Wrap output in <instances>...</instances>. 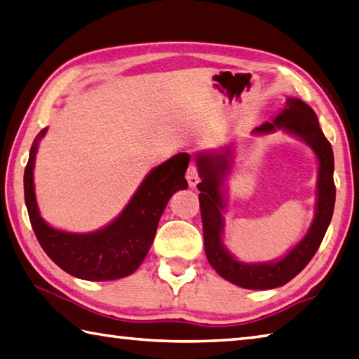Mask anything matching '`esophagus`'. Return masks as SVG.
<instances>
[{
	"instance_id": "34e87169",
	"label": "esophagus",
	"mask_w": 359,
	"mask_h": 359,
	"mask_svg": "<svg viewBox=\"0 0 359 359\" xmlns=\"http://www.w3.org/2000/svg\"><path fill=\"white\" fill-rule=\"evenodd\" d=\"M186 178H187V182H189V186L191 187H195L200 182V172H198V167L194 164L189 165V168H187V172H186Z\"/></svg>"
}]
</instances>
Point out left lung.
<instances>
[{
  "mask_svg": "<svg viewBox=\"0 0 359 359\" xmlns=\"http://www.w3.org/2000/svg\"><path fill=\"white\" fill-rule=\"evenodd\" d=\"M275 128L295 134L306 140L319 159V181H317V209L308 234L290 250L285 258L267 264H243L236 261L222 243L223 198L220 192L222 180L229 170V150L225 154L201 153L197 158L201 182L200 209L203 222L205 252L209 264L222 278L245 289H273L286 285L299 275L319 250L323 236L333 217L336 186L333 181L334 158L331 144L323 136L316 112L302 100L286 98L283 111L272 121H266L255 133H272Z\"/></svg>",
  "mask_w": 359,
  "mask_h": 359,
  "instance_id": "1",
  "label": "left lung"
}]
</instances>
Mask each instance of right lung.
<instances>
[{"mask_svg": "<svg viewBox=\"0 0 359 359\" xmlns=\"http://www.w3.org/2000/svg\"><path fill=\"white\" fill-rule=\"evenodd\" d=\"M40 131L32 142L28 164L25 168V203L37 241L43 252L76 278L89 281H109L131 275L142 261L156 234L162 212L172 195L187 187L184 178L189 165L187 153H178L147 175L137 192L111 225L95 233L76 234L51 228L40 217L34 194V161Z\"/></svg>", "mask_w": 359, "mask_h": 359, "instance_id": "1", "label": "right lung"}]
</instances>
